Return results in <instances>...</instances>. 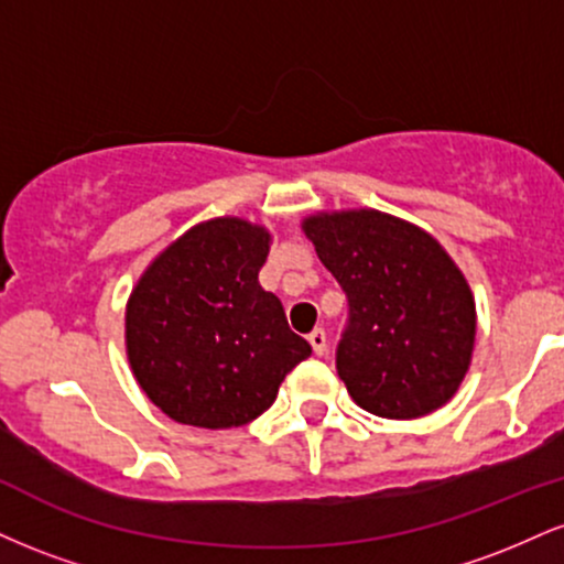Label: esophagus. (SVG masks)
I'll return each mask as SVG.
<instances>
[{
	"label": "esophagus",
	"instance_id": "34e87169",
	"mask_svg": "<svg viewBox=\"0 0 564 564\" xmlns=\"http://www.w3.org/2000/svg\"><path fill=\"white\" fill-rule=\"evenodd\" d=\"M307 341H310V345H313V352L315 355H326L328 336H326V332H323V328H315V332L307 336Z\"/></svg>",
	"mask_w": 564,
	"mask_h": 564
}]
</instances>
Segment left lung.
Here are the masks:
<instances>
[{
  "label": "left lung",
  "instance_id": "1",
  "mask_svg": "<svg viewBox=\"0 0 564 564\" xmlns=\"http://www.w3.org/2000/svg\"><path fill=\"white\" fill-rule=\"evenodd\" d=\"M302 230L349 302L336 349L349 398L381 419L448 403L469 371L477 310L437 238L377 209L318 212Z\"/></svg>",
  "mask_w": 564,
  "mask_h": 564
}]
</instances>
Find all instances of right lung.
Here are the masks:
<instances>
[{"label": "right lung", "mask_w": 564, "mask_h": 564, "mask_svg": "<svg viewBox=\"0 0 564 564\" xmlns=\"http://www.w3.org/2000/svg\"><path fill=\"white\" fill-rule=\"evenodd\" d=\"M268 228L243 217L193 225L145 268L127 300V358L140 390L177 424L230 430L273 405L313 347L260 286Z\"/></svg>", "instance_id": "add662e5"}]
</instances>
